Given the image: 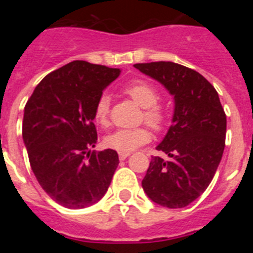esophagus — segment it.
<instances>
[{
    "label": "esophagus",
    "instance_id": "obj_1",
    "mask_svg": "<svg viewBox=\"0 0 253 253\" xmlns=\"http://www.w3.org/2000/svg\"><path fill=\"white\" fill-rule=\"evenodd\" d=\"M130 156V152H120L119 153V158L120 160H125V158H128Z\"/></svg>",
    "mask_w": 253,
    "mask_h": 253
}]
</instances>
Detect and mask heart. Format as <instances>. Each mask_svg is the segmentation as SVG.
I'll return each instance as SVG.
<instances>
[{"mask_svg":"<svg viewBox=\"0 0 253 253\" xmlns=\"http://www.w3.org/2000/svg\"><path fill=\"white\" fill-rule=\"evenodd\" d=\"M123 92L143 107V119L152 128L162 130L167 122V114L162 106L157 104L160 93L152 84L143 80H137L124 86ZM110 118V97L107 95L100 96L93 109V120L101 126L109 125ZM152 133L148 126L142 125L137 128L118 129L105 138V144L109 148L118 152H131L139 148L151 140Z\"/></svg>","mask_w":253,"mask_h":253,"instance_id":"obj_1","label":"heart"}]
</instances>
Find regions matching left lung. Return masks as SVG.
Wrapping results in <instances>:
<instances>
[{
    "label": "left lung",
    "mask_w": 253,
    "mask_h": 253,
    "mask_svg": "<svg viewBox=\"0 0 253 253\" xmlns=\"http://www.w3.org/2000/svg\"><path fill=\"white\" fill-rule=\"evenodd\" d=\"M134 67L161 82L175 99L172 125L157 146L169 161L152 157L143 190L162 207H187L209 186L224 151L227 118L218 92L200 73L173 62Z\"/></svg>",
    "instance_id": "8db88e82"
}]
</instances>
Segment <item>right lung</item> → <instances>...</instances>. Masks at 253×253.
Instances as JSON below:
<instances>
[{
  "instance_id": "right-lung-1",
  "label": "right lung",
  "mask_w": 253,
  "mask_h": 253,
  "mask_svg": "<svg viewBox=\"0 0 253 253\" xmlns=\"http://www.w3.org/2000/svg\"><path fill=\"white\" fill-rule=\"evenodd\" d=\"M119 75V68L73 60L46 75L26 102L22 138L31 169L62 207H90L110 186L118 153L90 148L97 142L95 105Z\"/></svg>"
}]
</instances>
